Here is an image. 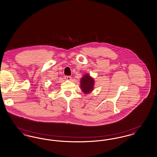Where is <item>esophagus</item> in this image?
I'll list each match as a JSON object with an SVG mask.
<instances>
[{"instance_id": "34e87169", "label": "esophagus", "mask_w": 157, "mask_h": 157, "mask_svg": "<svg viewBox=\"0 0 157 157\" xmlns=\"http://www.w3.org/2000/svg\"><path fill=\"white\" fill-rule=\"evenodd\" d=\"M64 78L67 80H71V76H69V75H66L64 77Z\"/></svg>"}]
</instances>
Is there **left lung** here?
<instances>
[{"label":"left lung","instance_id":"8db88e82","mask_svg":"<svg viewBox=\"0 0 157 157\" xmlns=\"http://www.w3.org/2000/svg\"><path fill=\"white\" fill-rule=\"evenodd\" d=\"M94 82V79L89 75L86 74L83 75L80 81V86L82 90L85 94H87L93 90Z\"/></svg>","mask_w":157,"mask_h":157}]
</instances>
